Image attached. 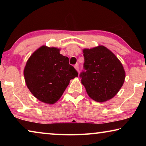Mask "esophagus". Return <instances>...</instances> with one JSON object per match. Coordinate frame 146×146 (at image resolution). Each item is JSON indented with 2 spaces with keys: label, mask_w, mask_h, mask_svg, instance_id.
I'll return each mask as SVG.
<instances>
[{
  "label": "esophagus",
  "mask_w": 146,
  "mask_h": 146,
  "mask_svg": "<svg viewBox=\"0 0 146 146\" xmlns=\"http://www.w3.org/2000/svg\"><path fill=\"white\" fill-rule=\"evenodd\" d=\"M75 70L77 71H79V67H78V64H75Z\"/></svg>",
  "instance_id": "34e87169"
}]
</instances>
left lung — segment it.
<instances>
[{
    "label": "left lung",
    "instance_id": "1",
    "mask_svg": "<svg viewBox=\"0 0 146 146\" xmlns=\"http://www.w3.org/2000/svg\"><path fill=\"white\" fill-rule=\"evenodd\" d=\"M84 71L81 82L93 100L104 102L114 97L124 82L125 73L118 58L103 46L83 49Z\"/></svg>",
    "mask_w": 146,
    "mask_h": 146
}]
</instances>
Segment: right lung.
Wrapping results in <instances>:
<instances>
[{
  "instance_id": "1",
  "label": "right lung",
  "mask_w": 146,
  "mask_h": 146,
  "mask_svg": "<svg viewBox=\"0 0 146 146\" xmlns=\"http://www.w3.org/2000/svg\"><path fill=\"white\" fill-rule=\"evenodd\" d=\"M25 82L35 97L44 103L53 104L62 95L71 79L78 73L69 64L60 49L42 46L28 60L24 70Z\"/></svg>"
}]
</instances>
